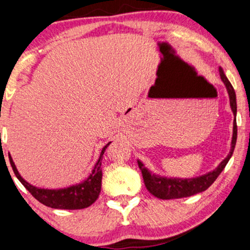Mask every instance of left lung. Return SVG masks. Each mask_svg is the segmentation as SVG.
<instances>
[{"label":"left lung","instance_id":"left-lung-1","mask_svg":"<svg viewBox=\"0 0 250 250\" xmlns=\"http://www.w3.org/2000/svg\"><path fill=\"white\" fill-rule=\"evenodd\" d=\"M219 73H220L221 80L224 81L225 86H226L228 94H229V102L230 108L233 110L234 116H236V95L235 91H234L233 86L225 76L222 68H219ZM236 137H237V127H236V120H234L233 123V138H231V148L229 154L224 161L219 164V167L212 172H208L204 176L197 177V178L191 179H180V178H165V177H159L156 174L151 173L148 169L144 167L143 163L141 161H137L138 167L142 171V176L144 184H146V190L155 197L159 198V199H179V198L191 197V195L200 193V192L207 190L211 186L214 180L218 178V176L225 169L226 164L229 161L231 155H233L234 148L236 144Z\"/></svg>","mask_w":250,"mask_h":250}]
</instances>
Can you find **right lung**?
<instances>
[{
	"label": "right lung",
	"mask_w": 250,
	"mask_h": 250,
	"mask_svg": "<svg viewBox=\"0 0 250 250\" xmlns=\"http://www.w3.org/2000/svg\"><path fill=\"white\" fill-rule=\"evenodd\" d=\"M110 142L102 149L100 157L96 162L94 169L92 173L85 182L80 183L78 185L70 186L66 188H59V190H47V188H38L32 186L25 182L17 171L15 163L9 154V161H10L11 167H13L14 173L19 180L24 185V188L28 190L32 197L36 198L39 203L43 205L51 207V208L59 209H81L91 206L94 201L98 199L99 194L101 191V180H102V171H101V161L102 156L104 154V150L109 146Z\"/></svg>",
	"instance_id": "add662e5"
}]
</instances>
